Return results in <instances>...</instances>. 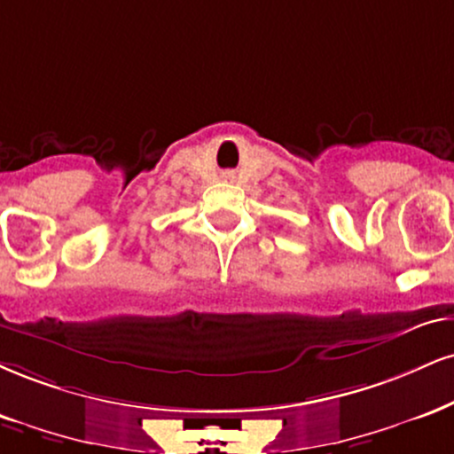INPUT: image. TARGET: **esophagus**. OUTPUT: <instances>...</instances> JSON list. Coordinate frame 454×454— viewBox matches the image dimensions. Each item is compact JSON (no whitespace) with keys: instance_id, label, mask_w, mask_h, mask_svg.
Returning <instances> with one entry per match:
<instances>
[{"instance_id":"esophagus-1","label":"esophagus","mask_w":454,"mask_h":454,"mask_svg":"<svg viewBox=\"0 0 454 454\" xmlns=\"http://www.w3.org/2000/svg\"><path fill=\"white\" fill-rule=\"evenodd\" d=\"M222 177H223V179H232V177H234V175H232L231 171H228V173H223V175H222Z\"/></svg>"}]
</instances>
